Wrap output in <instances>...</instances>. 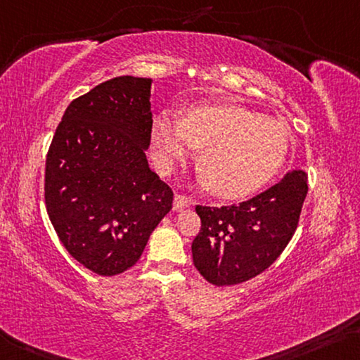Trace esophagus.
Returning a JSON list of instances; mask_svg holds the SVG:
<instances>
[{"instance_id": "esophagus-1", "label": "esophagus", "mask_w": 360, "mask_h": 360, "mask_svg": "<svg viewBox=\"0 0 360 360\" xmlns=\"http://www.w3.org/2000/svg\"><path fill=\"white\" fill-rule=\"evenodd\" d=\"M191 202H193L191 198H188L185 195H175V198H174V211H176V212L184 211V209L190 206Z\"/></svg>"}]
</instances>
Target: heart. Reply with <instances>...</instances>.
Instances as JSON below:
<instances>
[{
	"mask_svg": "<svg viewBox=\"0 0 360 360\" xmlns=\"http://www.w3.org/2000/svg\"><path fill=\"white\" fill-rule=\"evenodd\" d=\"M201 148V180L220 198L238 199L264 188L288 156L290 134L275 119L238 104H196L179 120L167 114L154 119L151 153L164 174L172 172Z\"/></svg>",
	"mask_w": 360,
	"mask_h": 360,
	"instance_id": "obj_1",
	"label": "heart"
}]
</instances>
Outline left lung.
Masks as SVG:
<instances>
[{
    "label": "left lung",
    "mask_w": 360,
    "mask_h": 360,
    "mask_svg": "<svg viewBox=\"0 0 360 360\" xmlns=\"http://www.w3.org/2000/svg\"><path fill=\"white\" fill-rule=\"evenodd\" d=\"M307 190V174L291 170L250 201L196 206L201 230L191 252L199 274L215 286L238 285L262 274L295 235Z\"/></svg>",
    "instance_id": "obj_1"
}]
</instances>
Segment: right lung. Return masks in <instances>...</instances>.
Wrapping results in <instances>:
<instances>
[{
  "instance_id": "right-lung-1",
  "label": "right lung",
  "mask_w": 360,
  "mask_h": 360,
  "mask_svg": "<svg viewBox=\"0 0 360 360\" xmlns=\"http://www.w3.org/2000/svg\"><path fill=\"white\" fill-rule=\"evenodd\" d=\"M151 79L122 75L72 101L45 169V202L60 243L103 276L138 262L172 209V188L148 165Z\"/></svg>"
}]
</instances>
